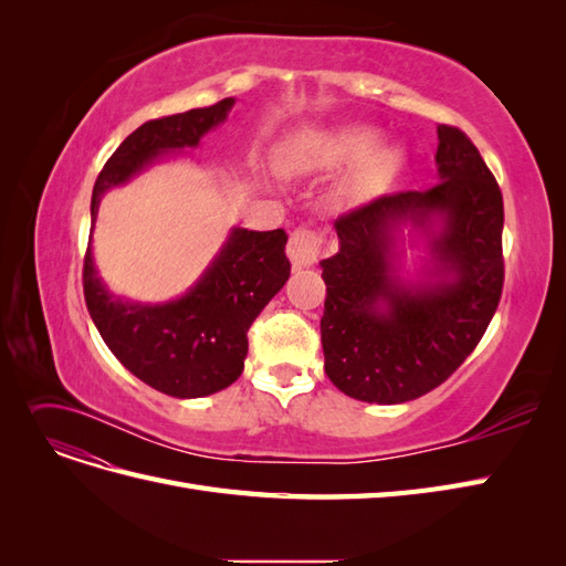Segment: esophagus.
Returning a JSON list of instances; mask_svg holds the SVG:
<instances>
[{
  "mask_svg": "<svg viewBox=\"0 0 566 566\" xmlns=\"http://www.w3.org/2000/svg\"><path fill=\"white\" fill-rule=\"evenodd\" d=\"M321 248H323V235L312 227H300L290 233L287 256L295 269H304V266H312L318 260Z\"/></svg>",
  "mask_w": 566,
  "mask_h": 566,
  "instance_id": "34e87169",
  "label": "esophagus"
}]
</instances>
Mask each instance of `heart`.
I'll list each match as a JSON object with an SVG mask.
<instances>
[{"label":"heart","instance_id":"1","mask_svg":"<svg viewBox=\"0 0 566 566\" xmlns=\"http://www.w3.org/2000/svg\"><path fill=\"white\" fill-rule=\"evenodd\" d=\"M378 144L380 132L370 125L314 129L285 148L283 165L290 172H325L358 163L345 193L361 198L389 184L403 165V150L399 146Z\"/></svg>","mask_w":566,"mask_h":566}]
</instances>
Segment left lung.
<instances>
[{
  "label": "left lung",
  "mask_w": 566,
  "mask_h": 566,
  "mask_svg": "<svg viewBox=\"0 0 566 566\" xmlns=\"http://www.w3.org/2000/svg\"><path fill=\"white\" fill-rule=\"evenodd\" d=\"M427 191L382 196L335 219L339 250L321 262L325 373L347 397L403 403L465 361L503 293V196L465 134L437 127ZM428 243L416 282L398 276V233ZM418 243V241H416Z\"/></svg>",
  "instance_id": "8db88e82"
}]
</instances>
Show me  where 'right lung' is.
<instances>
[{
  "mask_svg": "<svg viewBox=\"0 0 566 566\" xmlns=\"http://www.w3.org/2000/svg\"><path fill=\"white\" fill-rule=\"evenodd\" d=\"M235 98L193 108L134 129L101 169L92 193V231L106 191L142 175L165 153L196 148L224 123ZM287 235L233 227L202 276L177 300L160 304L113 295L94 264L92 243L84 254V300L101 337L136 378L177 399L210 397L243 373L252 321L290 279Z\"/></svg>",
  "mask_w": 566,
  "mask_h": 566,
  "instance_id": "obj_1",
  "label": "right lung"
}]
</instances>
